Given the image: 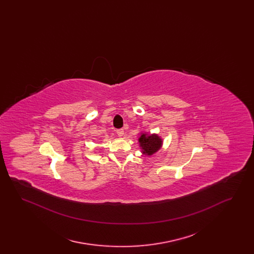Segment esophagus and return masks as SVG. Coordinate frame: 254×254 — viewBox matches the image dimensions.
Instances as JSON below:
<instances>
[{
	"label": "esophagus",
	"instance_id": "esophagus-1",
	"mask_svg": "<svg viewBox=\"0 0 254 254\" xmlns=\"http://www.w3.org/2000/svg\"><path fill=\"white\" fill-rule=\"evenodd\" d=\"M116 132H117V135H118L119 137H123V136L125 135V131H124V129H117V130H116Z\"/></svg>",
	"mask_w": 254,
	"mask_h": 254
}]
</instances>
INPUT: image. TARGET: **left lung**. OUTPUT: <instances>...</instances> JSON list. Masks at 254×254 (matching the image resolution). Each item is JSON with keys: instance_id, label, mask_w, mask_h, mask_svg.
<instances>
[{"instance_id": "8db88e82", "label": "left lung", "mask_w": 254, "mask_h": 254, "mask_svg": "<svg viewBox=\"0 0 254 254\" xmlns=\"http://www.w3.org/2000/svg\"><path fill=\"white\" fill-rule=\"evenodd\" d=\"M138 141L142 153L146 156L153 155L163 145V140L158 134L141 133Z\"/></svg>"}]
</instances>
